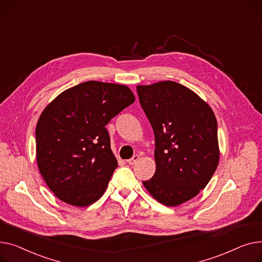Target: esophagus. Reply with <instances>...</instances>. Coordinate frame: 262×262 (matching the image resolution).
I'll return each mask as SVG.
<instances>
[{"instance_id": "34e87169", "label": "esophagus", "mask_w": 262, "mask_h": 262, "mask_svg": "<svg viewBox=\"0 0 262 262\" xmlns=\"http://www.w3.org/2000/svg\"><path fill=\"white\" fill-rule=\"evenodd\" d=\"M138 160H140V157H138V156H133L130 160H128V163H129V165H134Z\"/></svg>"}]
</instances>
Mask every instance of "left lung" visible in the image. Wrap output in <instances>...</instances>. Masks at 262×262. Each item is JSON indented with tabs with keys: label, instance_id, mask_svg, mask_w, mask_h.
I'll use <instances>...</instances> for the list:
<instances>
[{
	"label": "left lung",
	"instance_id": "8db88e82",
	"mask_svg": "<svg viewBox=\"0 0 262 262\" xmlns=\"http://www.w3.org/2000/svg\"><path fill=\"white\" fill-rule=\"evenodd\" d=\"M136 91L156 137V173L143 184L162 204L180 205L204 189L218 167L216 116L174 81L137 85Z\"/></svg>",
	"mask_w": 262,
	"mask_h": 262
}]
</instances>
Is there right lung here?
I'll return each instance as SVG.
<instances>
[{
  "label": "right lung",
  "mask_w": 262,
  "mask_h": 262,
  "mask_svg": "<svg viewBox=\"0 0 262 262\" xmlns=\"http://www.w3.org/2000/svg\"><path fill=\"white\" fill-rule=\"evenodd\" d=\"M134 100L126 85L86 81L45 107L36 127L37 163L61 201L84 207L102 195L118 166L105 126Z\"/></svg>",
  "instance_id": "add662e5"
}]
</instances>
